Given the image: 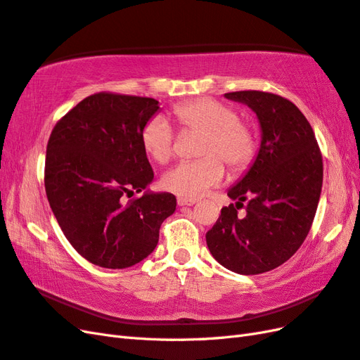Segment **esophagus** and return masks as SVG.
<instances>
[{"mask_svg":"<svg viewBox=\"0 0 360 360\" xmlns=\"http://www.w3.org/2000/svg\"><path fill=\"white\" fill-rule=\"evenodd\" d=\"M177 202H179V206H192V204L197 202V200L195 198H183V197H180L177 200Z\"/></svg>","mask_w":360,"mask_h":360,"instance_id":"obj_1","label":"esophagus"}]
</instances>
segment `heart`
<instances>
[{
	"label": "heart",
	"mask_w": 360,
	"mask_h": 360,
	"mask_svg": "<svg viewBox=\"0 0 360 360\" xmlns=\"http://www.w3.org/2000/svg\"><path fill=\"white\" fill-rule=\"evenodd\" d=\"M181 130L202 131L198 154L201 159L179 163L165 174L163 188L183 198H198L224 180L227 167L240 174L257 154V134L252 125L239 118L235 108L215 98L181 101L171 108ZM145 153L156 163H168L176 151V133L160 115L153 116L141 130Z\"/></svg>",
	"instance_id": "b5f03b06"
}]
</instances>
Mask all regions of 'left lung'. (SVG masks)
Instances as JSON below:
<instances>
[{"label":"left lung","mask_w":360,"mask_h":360,"mask_svg":"<svg viewBox=\"0 0 360 360\" xmlns=\"http://www.w3.org/2000/svg\"><path fill=\"white\" fill-rule=\"evenodd\" d=\"M256 113L262 141L247 174L227 195L206 233L207 247L233 273L252 276L292 257L312 227L323 188V156L306 116L283 96L262 91L229 92ZM244 207L245 217H238Z\"/></svg>","instance_id":"obj_1"}]
</instances>
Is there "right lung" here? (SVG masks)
I'll list each match as a JSON object with an SVG mask.
<instances>
[{
    "label": "right lung",
    "mask_w": 360,
    "mask_h": 360,
    "mask_svg": "<svg viewBox=\"0 0 360 360\" xmlns=\"http://www.w3.org/2000/svg\"><path fill=\"white\" fill-rule=\"evenodd\" d=\"M159 110L145 96L98 92L56 124L46 145L45 191L66 239L91 264L122 269L139 264L176 212L169 192H142L154 172L141 143Z\"/></svg>",
    "instance_id": "1"
}]
</instances>
